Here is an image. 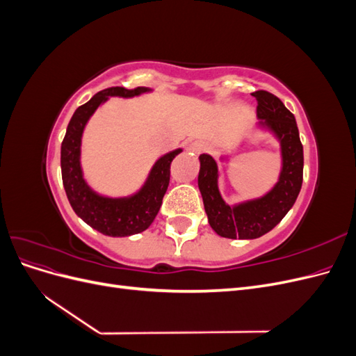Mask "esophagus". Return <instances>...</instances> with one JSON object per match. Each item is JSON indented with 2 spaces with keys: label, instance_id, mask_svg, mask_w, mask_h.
I'll return each instance as SVG.
<instances>
[{
  "label": "esophagus",
  "instance_id": "34e87169",
  "mask_svg": "<svg viewBox=\"0 0 356 356\" xmlns=\"http://www.w3.org/2000/svg\"><path fill=\"white\" fill-rule=\"evenodd\" d=\"M190 149H191V152L193 153H200L202 152V149H203V144L202 143H193L191 145H190Z\"/></svg>",
  "mask_w": 356,
  "mask_h": 356
}]
</instances>
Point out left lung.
Returning a JSON list of instances; mask_svg holds the SVG:
<instances>
[{
	"mask_svg": "<svg viewBox=\"0 0 356 356\" xmlns=\"http://www.w3.org/2000/svg\"><path fill=\"white\" fill-rule=\"evenodd\" d=\"M257 115L281 143L282 170L266 196L239 204L225 203L218 190V168L209 154H200L199 190L215 233L229 239H257L281 222L297 200L303 184V145L294 114L270 92L257 90Z\"/></svg>",
	"mask_w": 356,
	"mask_h": 356,
	"instance_id": "obj_1",
	"label": "left lung"
}]
</instances>
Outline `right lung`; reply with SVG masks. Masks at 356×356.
I'll return each instance as SVG.
<instances>
[{
  "label": "right lung",
  "instance_id": "right-lung-1",
  "mask_svg": "<svg viewBox=\"0 0 356 356\" xmlns=\"http://www.w3.org/2000/svg\"><path fill=\"white\" fill-rule=\"evenodd\" d=\"M148 90L147 88H110L98 92L89 102L75 110L60 147L62 182L74 212L95 230L113 238L141 233L152 225L169 186L172 160L182 149L178 148L161 156L149 172L143 188L134 196L113 199L95 193L83 178L80 165L81 135L90 115L108 99V96L132 98Z\"/></svg>",
  "mask_w": 356,
  "mask_h": 356
}]
</instances>
